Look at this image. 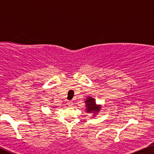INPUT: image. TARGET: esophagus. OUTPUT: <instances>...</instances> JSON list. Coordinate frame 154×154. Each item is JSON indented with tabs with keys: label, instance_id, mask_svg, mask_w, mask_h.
I'll use <instances>...</instances> for the list:
<instances>
[{
	"label": "esophagus",
	"instance_id": "esophagus-1",
	"mask_svg": "<svg viewBox=\"0 0 154 154\" xmlns=\"http://www.w3.org/2000/svg\"><path fill=\"white\" fill-rule=\"evenodd\" d=\"M67 104L69 106H71L72 105V101H68V102H67Z\"/></svg>",
	"mask_w": 154,
	"mask_h": 154
}]
</instances>
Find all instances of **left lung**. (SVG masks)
I'll return each instance as SVG.
<instances>
[{
    "instance_id": "8db88e82",
    "label": "left lung",
    "mask_w": 154,
    "mask_h": 154,
    "mask_svg": "<svg viewBox=\"0 0 154 154\" xmlns=\"http://www.w3.org/2000/svg\"><path fill=\"white\" fill-rule=\"evenodd\" d=\"M86 111L88 113H97L100 111L101 109L100 106H97L96 103L95 102V100L93 98L91 97H88L86 100Z\"/></svg>"
}]
</instances>
